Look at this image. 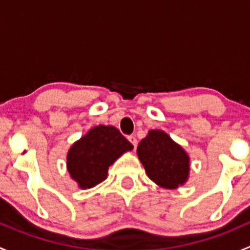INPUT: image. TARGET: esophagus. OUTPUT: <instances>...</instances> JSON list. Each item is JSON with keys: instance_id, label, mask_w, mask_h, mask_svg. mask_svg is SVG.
I'll return each instance as SVG.
<instances>
[{"instance_id": "1", "label": "esophagus", "mask_w": 250, "mask_h": 250, "mask_svg": "<svg viewBox=\"0 0 250 250\" xmlns=\"http://www.w3.org/2000/svg\"><path fill=\"white\" fill-rule=\"evenodd\" d=\"M128 140L130 141V143H132V145L134 146H137V144H138V140H137V138L134 137V135H129V137H128Z\"/></svg>"}]
</instances>
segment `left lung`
Masks as SVG:
<instances>
[{
	"label": "left lung",
	"mask_w": 250,
	"mask_h": 250,
	"mask_svg": "<svg viewBox=\"0 0 250 250\" xmlns=\"http://www.w3.org/2000/svg\"><path fill=\"white\" fill-rule=\"evenodd\" d=\"M137 153L148 178L161 188L175 190L188 180L190 156L165 130H148Z\"/></svg>",
	"instance_id": "1"
}]
</instances>
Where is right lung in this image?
Segmentation results:
<instances>
[{
    "instance_id": "1",
    "label": "right lung",
    "mask_w": 250,
    "mask_h": 250,
    "mask_svg": "<svg viewBox=\"0 0 250 250\" xmlns=\"http://www.w3.org/2000/svg\"><path fill=\"white\" fill-rule=\"evenodd\" d=\"M133 147L113 125H95L69 148L67 172L78 188H92L104 181L110 166Z\"/></svg>"
}]
</instances>
